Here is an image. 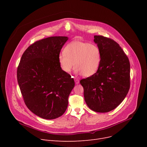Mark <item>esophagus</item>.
Masks as SVG:
<instances>
[{
	"mask_svg": "<svg viewBox=\"0 0 147 147\" xmlns=\"http://www.w3.org/2000/svg\"><path fill=\"white\" fill-rule=\"evenodd\" d=\"M74 81H75V83L76 84H79V80L78 79H74Z\"/></svg>",
	"mask_w": 147,
	"mask_h": 147,
	"instance_id": "1",
	"label": "esophagus"
}]
</instances>
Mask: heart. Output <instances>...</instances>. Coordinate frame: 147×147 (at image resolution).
<instances>
[{
  "mask_svg": "<svg viewBox=\"0 0 147 147\" xmlns=\"http://www.w3.org/2000/svg\"><path fill=\"white\" fill-rule=\"evenodd\" d=\"M59 64L63 71L70 73L76 67V73L84 77L94 75L101 62V53L95 44L82 41H73L68 44L64 53L58 57Z\"/></svg>",
  "mask_w": 147,
  "mask_h": 147,
  "instance_id": "obj_1",
  "label": "heart"
}]
</instances>
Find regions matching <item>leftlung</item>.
Segmentation results:
<instances>
[{
	"mask_svg": "<svg viewBox=\"0 0 147 147\" xmlns=\"http://www.w3.org/2000/svg\"><path fill=\"white\" fill-rule=\"evenodd\" d=\"M101 53V65L93 76L80 81L90 109L107 113L115 109L130 88V63L120 45L111 38L94 36Z\"/></svg>",
	"mask_w": 147,
	"mask_h": 147,
	"instance_id": "left-lung-1",
	"label": "left lung"
}]
</instances>
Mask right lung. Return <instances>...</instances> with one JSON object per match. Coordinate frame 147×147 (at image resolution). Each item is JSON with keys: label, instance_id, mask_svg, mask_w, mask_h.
I'll use <instances>...</instances> for the list:
<instances>
[{"label": "right lung", "instance_id": "1", "mask_svg": "<svg viewBox=\"0 0 147 147\" xmlns=\"http://www.w3.org/2000/svg\"><path fill=\"white\" fill-rule=\"evenodd\" d=\"M68 39L53 36L34 42L23 53L17 68L18 85L26 106L44 119H55L65 113L75 85L58 61Z\"/></svg>", "mask_w": 147, "mask_h": 147}]
</instances>
